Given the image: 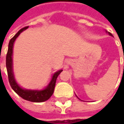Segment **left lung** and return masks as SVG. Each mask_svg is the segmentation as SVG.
<instances>
[{
  "label": "left lung",
  "instance_id": "1",
  "mask_svg": "<svg viewBox=\"0 0 124 124\" xmlns=\"http://www.w3.org/2000/svg\"><path fill=\"white\" fill-rule=\"evenodd\" d=\"M106 32H107V33H108V34H109V35H110V36H111V37H113V35H112L111 34V33H110V32H108V31H106ZM76 96H77V95H76ZM77 98H78V99H80V98H78V96H77Z\"/></svg>",
  "mask_w": 124,
  "mask_h": 124
}]
</instances>
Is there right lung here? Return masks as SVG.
<instances>
[{"instance_id": "1", "label": "right lung", "mask_w": 124, "mask_h": 124, "mask_svg": "<svg viewBox=\"0 0 124 124\" xmlns=\"http://www.w3.org/2000/svg\"><path fill=\"white\" fill-rule=\"evenodd\" d=\"M29 26L24 27L19 30L16 34L10 40L8 44V52L6 55V69L8 72V77L9 83L12 89L22 98L24 100L31 101V102H35V103H41L47 101L53 94L54 87L56 84V80L58 77V75L62 72V70H60L54 72L52 77V79L47 86L42 90H29V89H24L20 86L18 83L16 82L13 70V45L14 42L17 37L20 35L21 32H23L24 30L27 29Z\"/></svg>"}]
</instances>
